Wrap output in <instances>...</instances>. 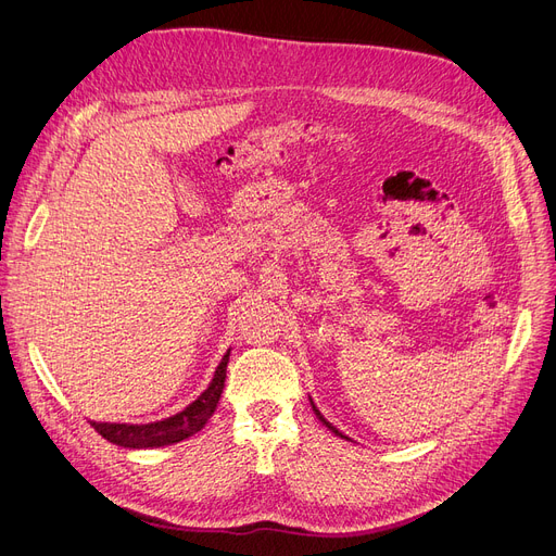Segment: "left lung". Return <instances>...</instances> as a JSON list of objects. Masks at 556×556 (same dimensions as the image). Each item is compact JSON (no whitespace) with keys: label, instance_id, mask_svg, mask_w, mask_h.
<instances>
[{"label":"left lung","instance_id":"8db88e82","mask_svg":"<svg viewBox=\"0 0 556 556\" xmlns=\"http://www.w3.org/2000/svg\"><path fill=\"white\" fill-rule=\"evenodd\" d=\"M311 406H313V410H315V415H317V419H319V422H323V425H325V427H327V429H329L331 433H336V435H341V439H348V435H345V433H341V431H339V429H336V427H333L331 422H327V419H325V415L317 410V406H315V403H313V399H311Z\"/></svg>","mask_w":556,"mask_h":556}]
</instances>
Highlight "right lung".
<instances>
[{
	"mask_svg": "<svg viewBox=\"0 0 556 556\" xmlns=\"http://www.w3.org/2000/svg\"><path fill=\"white\" fill-rule=\"evenodd\" d=\"M227 362H229V350L225 352L223 362L217 364L213 380L208 382L206 390L201 392L188 408H182L172 417H164L160 422H148V425H121V422H90V425L109 443L129 447V450L164 447V445H174L190 439V435L204 429V425L217 408V401H220V394L225 390Z\"/></svg>",
	"mask_w": 556,
	"mask_h": 556,
	"instance_id": "right-lung-1",
	"label": "right lung"
}]
</instances>
